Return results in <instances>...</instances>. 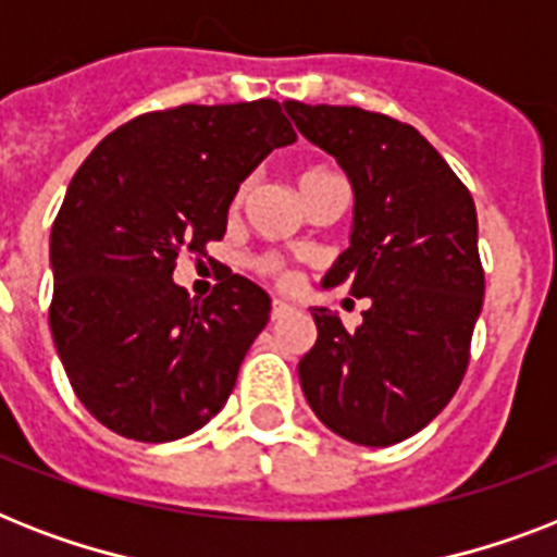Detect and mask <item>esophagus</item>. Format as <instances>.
<instances>
[{
  "label": "esophagus",
  "mask_w": 557,
  "mask_h": 557,
  "mask_svg": "<svg viewBox=\"0 0 557 557\" xmlns=\"http://www.w3.org/2000/svg\"><path fill=\"white\" fill-rule=\"evenodd\" d=\"M292 312H295L292 306L283 304V300H274V306H271V321H274V323L283 321V318H288Z\"/></svg>",
  "instance_id": "34e87169"
}]
</instances>
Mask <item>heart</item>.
<instances>
[{
	"mask_svg": "<svg viewBox=\"0 0 557 557\" xmlns=\"http://www.w3.org/2000/svg\"><path fill=\"white\" fill-rule=\"evenodd\" d=\"M323 176H330V170L326 168L300 170V173H297V187L304 190V187H309L312 182H318V178H323ZM245 196H248V185L239 187V193H236V201H243ZM257 271H260L262 277L274 280L277 286H288V283H292V271L286 269V262L280 260L277 253H265V257H260V260H257Z\"/></svg>",
	"mask_w": 557,
	"mask_h": 557,
	"instance_id": "1",
	"label": "heart"
}]
</instances>
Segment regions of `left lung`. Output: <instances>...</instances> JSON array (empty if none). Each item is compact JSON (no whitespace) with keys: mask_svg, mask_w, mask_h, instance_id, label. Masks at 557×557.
<instances>
[{"mask_svg":"<svg viewBox=\"0 0 557 557\" xmlns=\"http://www.w3.org/2000/svg\"><path fill=\"white\" fill-rule=\"evenodd\" d=\"M286 109L356 190L349 248L323 286L370 297L356 332L312 309L318 341L297 367L300 387L338 436L396 445L448 405L468 370L485 295L474 199L410 124L358 107Z\"/></svg>","mask_w":557,"mask_h":557,"instance_id":"8db88e82","label":"left lung"}]
</instances>
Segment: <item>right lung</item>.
<instances>
[{
	"mask_svg": "<svg viewBox=\"0 0 557 557\" xmlns=\"http://www.w3.org/2000/svg\"><path fill=\"white\" fill-rule=\"evenodd\" d=\"M295 138L277 100L185 103L117 126L74 173L51 227L48 326L109 431L173 442L225 407L271 297L227 269L193 300L173 269L225 236L239 182Z\"/></svg>",
	"mask_w": 557,
	"mask_h": 557,
	"instance_id": "1",
	"label": "right lung"
}]
</instances>
